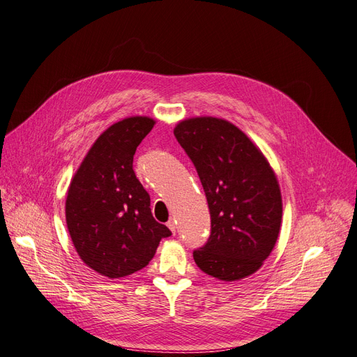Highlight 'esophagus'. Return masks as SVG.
<instances>
[{
    "label": "esophagus",
    "mask_w": 357,
    "mask_h": 357,
    "mask_svg": "<svg viewBox=\"0 0 357 357\" xmlns=\"http://www.w3.org/2000/svg\"><path fill=\"white\" fill-rule=\"evenodd\" d=\"M166 226L169 227V230H171L174 234L176 233V222H175V220H169Z\"/></svg>",
    "instance_id": "1"
}]
</instances>
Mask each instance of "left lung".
Masks as SVG:
<instances>
[{
	"label": "left lung",
	"instance_id": "obj_1",
	"mask_svg": "<svg viewBox=\"0 0 357 357\" xmlns=\"http://www.w3.org/2000/svg\"><path fill=\"white\" fill-rule=\"evenodd\" d=\"M174 135L192 160L207 197L211 233L194 250L207 275L238 280L268 259L282 221V197L266 158L230 121L195 117L181 121Z\"/></svg>",
	"mask_w": 357,
	"mask_h": 357
}]
</instances>
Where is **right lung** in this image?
Returning a JSON list of instances; mask_svg holds the SVG:
<instances>
[{"label": "right lung", "instance_id": "add662e5", "mask_svg": "<svg viewBox=\"0 0 357 357\" xmlns=\"http://www.w3.org/2000/svg\"><path fill=\"white\" fill-rule=\"evenodd\" d=\"M149 117H128L96 140L72 178L66 226L84 264L107 278H123L153 259L172 233L150 211V195L133 171L137 146L153 128Z\"/></svg>", "mask_w": 357, "mask_h": 357}]
</instances>
